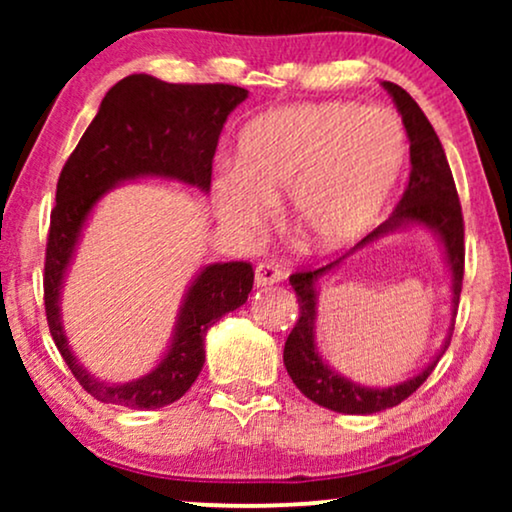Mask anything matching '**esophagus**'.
I'll list each match as a JSON object with an SVG mask.
<instances>
[{
	"label": "esophagus",
	"mask_w": 512,
	"mask_h": 512,
	"mask_svg": "<svg viewBox=\"0 0 512 512\" xmlns=\"http://www.w3.org/2000/svg\"><path fill=\"white\" fill-rule=\"evenodd\" d=\"M284 279V270L282 265H277L275 261H263L256 265V277L254 282L256 286H270V284H277Z\"/></svg>",
	"instance_id": "esophagus-1"
}]
</instances>
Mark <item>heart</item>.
I'll use <instances>...</instances> for the list:
<instances>
[{
  "label": "heart",
  "mask_w": 512,
  "mask_h": 512,
  "mask_svg": "<svg viewBox=\"0 0 512 512\" xmlns=\"http://www.w3.org/2000/svg\"><path fill=\"white\" fill-rule=\"evenodd\" d=\"M394 111L354 102L286 104L244 128L237 165L214 184L230 226L251 230L286 191V219L307 249L354 242L377 221L405 165Z\"/></svg>",
  "instance_id": "1"
}]
</instances>
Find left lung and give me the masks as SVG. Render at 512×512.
I'll use <instances>...</instances> for the list:
<instances>
[{
    "instance_id": "left-lung-1",
    "label": "left lung",
    "mask_w": 512,
    "mask_h": 512,
    "mask_svg": "<svg viewBox=\"0 0 512 512\" xmlns=\"http://www.w3.org/2000/svg\"><path fill=\"white\" fill-rule=\"evenodd\" d=\"M384 88L389 90V95L394 97L398 111H401L405 132L410 139V181L405 188L401 202H398L394 212L382 226H377L373 233L363 237L356 247L349 251L354 254L356 249H363L368 242L377 240L380 235H387L391 230L403 228V226H426L440 237L445 249L447 265L452 272V314H457L459 305V293L461 282H464V216H461V205L457 186H454L452 170L447 165L443 144L429 123V118L424 116V111L419 109V104L405 93L396 83L384 81ZM340 256L338 261L324 265L319 270H298L289 277L298 296V321L293 326L284 345V366L286 373L291 375V380L300 389V394H305L310 401H314L321 408H328L333 412H342V415H373V412L394 408L405 398L415 394V391L426 382V377L433 373L440 356L445 354V349L450 347L454 324L447 333L445 345L440 349V354L426 366L422 373H417L410 380H405L396 387L387 389H370L361 387L347 377L335 373V370L324 363L317 345H314V319H317V282L321 275H326L328 270H333L335 265H340L349 256Z\"/></svg>"
}]
</instances>
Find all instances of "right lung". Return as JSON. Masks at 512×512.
Masks as SVG:
<instances>
[{"mask_svg": "<svg viewBox=\"0 0 512 512\" xmlns=\"http://www.w3.org/2000/svg\"><path fill=\"white\" fill-rule=\"evenodd\" d=\"M244 100L247 90L230 83H165L149 74L125 76L104 95L100 111L62 167L46 242V319L62 359L97 401L137 410L174 403L198 380L209 326L247 303L254 286L249 263L202 268L181 305L170 352L149 375L125 384L90 377L69 349L60 321L62 279L95 202L109 188L137 177L179 179L209 191L223 123Z\"/></svg>", "mask_w": 512, "mask_h": 512, "instance_id": "add662e5", "label": "right lung"}]
</instances>
